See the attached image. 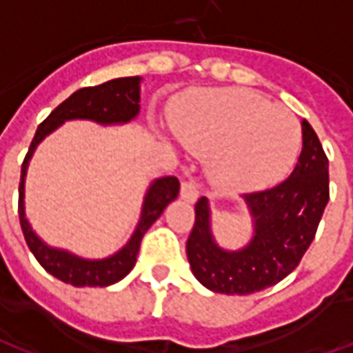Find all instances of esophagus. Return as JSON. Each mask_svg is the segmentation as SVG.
Here are the masks:
<instances>
[{"label":"esophagus","mask_w":353,"mask_h":353,"mask_svg":"<svg viewBox=\"0 0 353 353\" xmlns=\"http://www.w3.org/2000/svg\"><path fill=\"white\" fill-rule=\"evenodd\" d=\"M179 194H181V199L187 200V202H196V200H199V187H196V183L191 181V179H189V181H183Z\"/></svg>","instance_id":"obj_1"}]
</instances>
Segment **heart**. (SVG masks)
<instances>
[{
    "mask_svg": "<svg viewBox=\"0 0 353 353\" xmlns=\"http://www.w3.org/2000/svg\"><path fill=\"white\" fill-rule=\"evenodd\" d=\"M176 138L211 153L210 174L230 191H255L283 177L299 157L301 124L288 108L240 88L187 94L170 111Z\"/></svg>",
    "mask_w": 353,
    "mask_h": 353,
    "instance_id": "obj_1",
    "label": "heart"
}]
</instances>
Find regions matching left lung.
<instances>
[{"instance_id": "obj_1", "label": "left lung", "mask_w": 353, "mask_h": 353, "mask_svg": "<svg viewBox=\"0 0 353 353\" xmlns=\"http://www.w3.org/2000/svg\"><path fill=\"white\" fill-rule=\"evenodd\" d=\"M303 151L291 176L272 189L242 199L253 234L240 250L217 244L206 196L194 206V227L187 240V259L194 278L214 293L250 295L281 281L301 263L329 202V161L308 121Z\"/></svg>"}]
</instances>
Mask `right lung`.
<instances>
[{
    "mask_svg": "<svg viewBox=\"0 0 353 353\" xmlns=\"http://www.w3.org/2000/svg\"><path fill=\"white\" fill-rule=\"evenodd\" d=\"M139 100H141V77H119L98 87L81 88L77 92H73L68 100L62 101L39 124L32 139V145L28 149L26 159L22 162L19 185L20 227H22L30 252L34 253L39 265L64 283H72L75 288H108L111 283L123 280L136 265L143 234L161 217L164 208L177 199L179 181L174 176L153 179L147 187L139 221L132 236L128 238V242L109 257L85 259L68 250L47 244L28 221L24 196H26V174L30 161L43 139L58 130L68 121H92L101 126L126 124L139 115Z\"/></svg>",
    "mask_w": 353,
    "mask_h": 353,
    "instance_id": "add662e5",
    "label": "right lung"
}]
</instances>
